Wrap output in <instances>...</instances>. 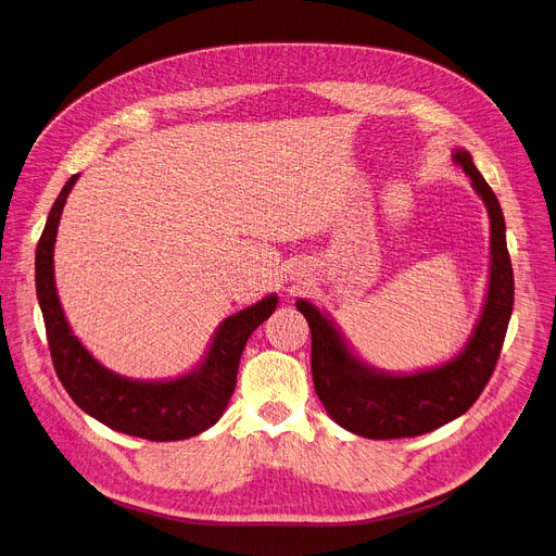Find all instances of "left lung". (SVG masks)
Masks as SVG:
<instances>
[{
  "instance_id": "obj_1",
  "label": "left lung",
  "mask_w": 556,
  "mask_h": 556,
  "mask_svg": "<svg viewBox=\"0 0 556 556\" xmlns=\"http://www.w3.org/2000/svg\"><path fill=\"white\" fill-rule=\"evenodd\" d=\"M452 160L466 170L485 201L492 255L485 306L470 343L457 359L408 377L375 372L352 357L332 324L311 301H296V311L306 317L313 334L311 368L317 396L341 428L366 439L419 437L462 417L488 386L506 339L515 304L506 222L496 194L466 150H457Z\"/></svg>"
}]
</instances>
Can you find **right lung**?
Instances as JSON below:
<instances>
[{"mask_svg": "<svg viewBox=\"0 0 556 556\" xmlns=\"http://www.w3.org/2000/svg\"><path fill=\"white\" fill-rule=\"evenodd\" d=\"M75 181L77 175L66 181L53 208H50L35 255L37 299L43 315L50 357H53L62 386L84 413L130 437L148 441H179L204 432L222 417L235 392L245 341L252 330L260 328V324L273 315L277 308V296L270 294L260 304L228 317L211 345L204 366L188 377L143 383L113 375L104 366H99L71 332L53 279L58 224Z\"/></svg>", "mask_w": 556, "mask_h": 556, "instance_id": "obj_1", "label": "right lung"}]
</instances>
